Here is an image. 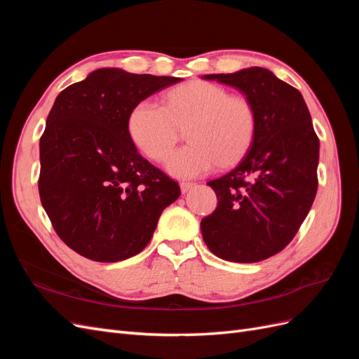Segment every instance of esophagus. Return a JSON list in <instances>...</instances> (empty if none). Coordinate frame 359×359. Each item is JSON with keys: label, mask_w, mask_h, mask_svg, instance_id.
Wrapping results in <instances>:
<instances>
[{"label": "esophagus", "mask_w": 359, "mask_h": 359, "mask_svg": "<svg viewBox=\"0 0 359 359\" xmlns=\"http://www.w3.org/2000/svg\"><path fill=\"white\" fill-rule=\"evenodd\" d=\"M193 186H194L193 182H187V181L180 182V187H181V191H182V193H187Z\"/></svg>", "instance_id": "34e87169"}]
</instances>
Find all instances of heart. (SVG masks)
Masks as SVG:
<instances>
[{"label":"heart","instance_id":"b5f03b06","mask_svg":"<svg viewBox=\"0 0 359 359\" xmlns=\"http://www.w3.org/2000/svg\"><path fill=\"white\" fill-rule=\"evenodd\" d=\"M257 118L245 97L232 95L220 85L193 81L170 90L166 106L153 99L135 104L127 132L135 147L154 161H163L187 127L189 144L172 153L166 163L170 175L196 178L217 163L231 166L252 147Z\"/></svg>","mask_w":359,"mask_h":359}]
</instances>
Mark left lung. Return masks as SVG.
Instances as JSON below:
<instances>
[{"mask_svg":"<svg viewBox=\"0 0 359 359\" xmlns=\"http://www.w3.org/2000/svg\"><path fill=\"white\" fill-rule=\"evenodd\" d=\"M240 90L257 124L233 170L206 182L215 211L201 222L205 244L220 259L253 264L281 252L297 235L318 191L319 139L301 93L262 67L205 74Z\"/></svg>","mask_w":359,"mask_h":359,"instance_id":"left-lung-1","label":"left lung"}]
</instances>
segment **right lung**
<instances>
[{"label":"right lung","instance_id":"obj_1","mask_svg":"<svg viewBox=\"0 0 359 359\" xmlns=\"http://www.w3.org/2000/svg\"><path fill=\"white\" fill-rule=\"evenodd\" d=\"M172 76L99 69L61 91L40 137L39 193L53 229L76 253L118 262L142 252L178 182L137 153L130 111Z\"/></svg>","mask_w":359,"mask_h":359}]
</instances>
